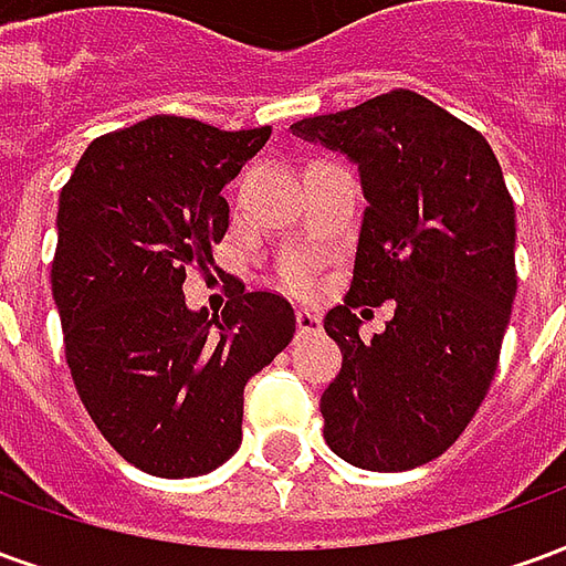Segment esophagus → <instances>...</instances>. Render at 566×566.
Segmentation results:
<instances>
[{"instance_id":"34e87169","label":"esophagus","mask_w":566,"mask_h":566,"mask_svg":"<svg viewBox=\"0 0 566 566\" xmlns=\"http://www.w3.org/2000/svg\"><path fill=\"white\" fill-rule=\"evenodd\" d=\"M296 327H300V333H308V336H315V333H321V315L318 312H308V308H296Z\"/></svg>"}]
</instances>
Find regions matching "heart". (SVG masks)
<instances>
[{"label": "heart", "mask_w": 566, "mask_h": 566, "mask_svg": "<svg viewBox=\"0 0 566 566\" xmlns=\"http://www.w3.org/2000/svg\"><path fill=\"white\" fill-rule=\"evenodd\" d=\"M291 279H294V284H306V272L294 270V275H291Z\"/></svg>", "instance_id": "1"}]
</instances>
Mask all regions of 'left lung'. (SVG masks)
<instances>
[{
  "label": "left lung",
  "instance_id": "obj_1",
  "mask_svg": "<svg viewBox=\"0 0 566 566\" xmlns=\"http://www.w3.org/2000/svg\"><path fill=\"white\" fill-rule=\"evenodd\" d=\"M296 139L343 154L367 199L355 279L324 331L343 369L321 397L343 461L400 473L461 437L497 369L515 300V206L494 150L412 91L296 120ZM395 303L369 344L357 305Z\"/></svg>",
  "mask_w": 566,
  "mask_h": 566
}]
</instances>
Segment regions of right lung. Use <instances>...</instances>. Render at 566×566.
<instances>
[{"label":"right lung","instance_id":"obj_1","mask_svg":"<svg viewBox=\"0 0 566 566\" xmlns=\"http://www.w3.org/2000/svg\"><path fill=\"white\" fill-rule=\"evenodd\" d=\"M270 133L154 115L93 139L60 190L51 291L72 381L112 449L160 479L233 458L248 379L294 339L284 296L242 287L218 318L181 291L190 266L214 263L223 185Z\"/></svg>","mask_w":566,"mask_h":566}]
</instances>
